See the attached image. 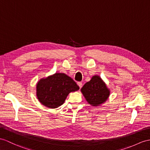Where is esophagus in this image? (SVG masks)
Listing matches in <instances>:
<instances>
[{
    "mask_svg": "<svg viewBox=\"0 0 150 150\" xmlns=\"http://www.w3.org/2000/svg\"><path fill=\"white\" fill-rule=\"evenodd\" d=\"M77 84H78V85L79 86V88H81V87H82V86H83V83H82L81 82H78V83H77Z\"/></svg>",
    "mask_w": 150,
    "mask_h": 150,
    "instance_id": "1",
    "label": "esophagus"
}]
</instances>
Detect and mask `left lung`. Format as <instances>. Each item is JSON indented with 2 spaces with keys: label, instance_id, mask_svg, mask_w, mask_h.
I'll use <instances>...</instances> for the list:
<instances>
[{
  "label": "left lung",
  "instance_id": "1",
  "mask_svg": "<svg viewBox=\"0 0 150 150\" xmlns=\"http://www.w3.org/2000/svg\"><path fill=\"white\" fill-rule=\"evenodd\" d=\"M81 90L88 103L92 106L104 103L109 96V90L98 76H93L90 81L84 85Z\"/></svg>",
  "mask_w": 150,
  "mask_h": 150
}]
</instances>
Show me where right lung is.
<instances>
[{
  "label": "right lung",
  "instance_id": "right-lung-1",
  "mask_svg": "<svg viewBox=\"0 0 150 150\" xmlns=\"http://www.w3.org/2000/svg\"><path fill=\"white\" fill-rule=\"evenodd\" d=\"M79 87L71 78L64 73H55L37 84V97L42 104L57 108L64 103L68 94L78 90Z\"/></svg>",
  "mask_w": 150,
  "mask_h": 150
}]
</instances>
